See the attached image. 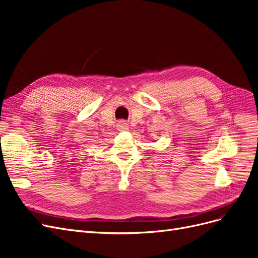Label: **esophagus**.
Listing matches in <instances>:
<instances>
[{
	"instance_id": "34e87169",
	"label": "esophagus",
	"mask_w": 258,
	"mask_h": 258,
	"mask_svg": "<svg viewBox=\"0 0 258 258\" xmlns=\"http://www.w3.org/2000/svg\"><path fill=\"white\" fill-rule=\"evenodd\" d=\"M118 127L119 128H121V129H126L127 127H128V124L124 122V121H120L119 123H118Z\"/></svg>"
}]
</instances>
